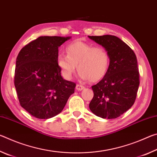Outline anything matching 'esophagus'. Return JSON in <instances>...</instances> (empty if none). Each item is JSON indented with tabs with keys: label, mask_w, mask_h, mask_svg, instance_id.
Wrapping results in <instances>:
<instances>
[{
	"label": "esophagus",
	"mask_w": 157,
	"mask_h": 157,
	"mask_svg": "<svg viewBox=\"0 0 157 157\" xmlns=\"http://www.w3.org/2000/svg\"><path fill=\"white\" fill-rule=\"evenodd\" d=\"M84 89V86L83 85H81V84L76 85V89L78 90V91H82V90H83Z\"/></svg>",
	"instance_id": "esophagus-1"
}]
</instances>
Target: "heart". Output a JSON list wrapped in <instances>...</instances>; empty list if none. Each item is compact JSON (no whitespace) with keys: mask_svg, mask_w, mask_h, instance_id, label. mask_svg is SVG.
<instances>
[{"mask_svg":"<svg viewBox=\"0 0 157 157\" xmlns=\"http://www.w3.org/2000/svg\"><path fill=\"white\" fill-rule=\"evenodd\" d=\"M66 53H59L57 56L58 66L66 79L72 78L77 66L79 78L91 82L103 78L108 70L109 55L104 48L75 41L66 47Z\"/></svg>","mask_w":157,"mask_h":157,"instance_id":"heart-1","label":"heart"}]
</instances>
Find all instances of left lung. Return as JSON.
<instances>
[{
    "label": "left lung",
    "instance_id": "1",
    "mask_svg": "<svg viewBox=\"0 0 157 157\" xmlns=\"http://www.w3.org/2000/svg\"><path fill=\"white\" fill-rule=\"evenodd\" d=\"M88 36L105 48L109 55V65L104 78L92 86L94 95L90 110L100 118H116L131 108L136 100L140 83L136 55L116 36Z\"/></svg>",
    "mask_w": 157,
    "mask_h": 157
}]
</instances>
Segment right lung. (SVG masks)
I'll use <instances>...</instances> for the list:
<instances>
[{
  "instance_id": "add662e5",
  "label": "right lung",
  "mask_w": 157,
  "mask_h": 157,
  "mask_svg": "<svg viewBox=\"0 0 157 157\" xmlns=\"http://www.w3.org/2000/svg\"><path fill=\"white\" fill-rule=\"evenodd\" d=\"M71 36H39L21 50L14 86L21 107L39 119L62 111L76 84L63 79L57 63L59 47Z\"/></svg>"
}]
</instances>
